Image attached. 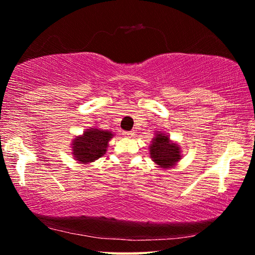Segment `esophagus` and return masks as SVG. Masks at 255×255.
Segmentation results:
<instances>
[{
    "mask_svg": "<svg viewBox=\"0 0 255 255\" xmlns=\"http://www.w3.org/2000/svg\"><path fill=\"white\" fill-rule=\"evenodd\" d=\"M123 135H124L125 137H132L133 135H135V131H133V130H130V131H124Z\"/></svg>",
    "mask_w": 255,
    "mask_h": 255,
    "instance_id": "esophagus-1",
    "label": "esophagus"
}]
</instances>
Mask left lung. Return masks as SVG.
Segmentation results:
<instances>
[{
    "label": "left lung",
    "mask_w": 255,
    "mask_h": 255,
    "mask_svg": "<svg viewBox=\"0 0 255 255\" xmlns=\"http://www.w3.org/2000/svg\"><path fill=\"white\" fill-rule=\"evenodd\" d=\"M150 156L161 167H170L179 161L180 148L175 144L170 143V138L158 133L149 148Z\"/></svg>",
    "instance_id": "left-lung-1"
}]
</instances>
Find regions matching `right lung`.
<instances>
[{
	"label": "right lung",
	"instance_id": "add662e5",
	"mask_svg": "<svg viewBox=\"0 0 255 255\" xmlns=\"http://www.w3.org/2000/svg\"><path fill=\"white\" fill-rule=\"evenodd\" d=\"M112 133L99 129H91L84 132L82 137H77L73 143V154L81 163H90L106 154L108 141Z\"/></svg>",
	"mask_w": 255,
	"mask_h": 255
}]
</instances>
